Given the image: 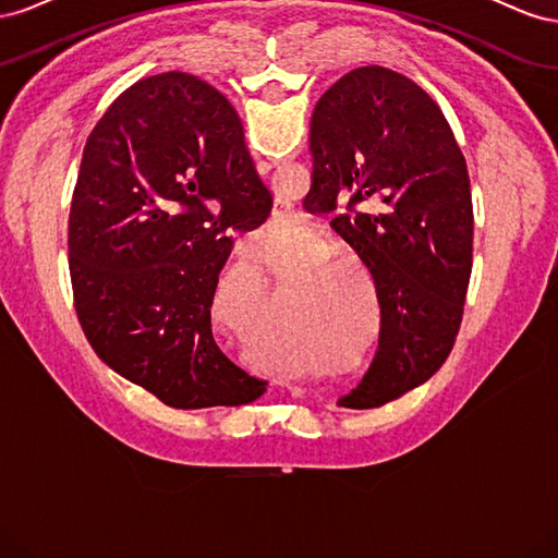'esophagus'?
Segmentation results:
<instances>
[{"label": "esophagus", "mask_w": 558, "mask_h": 558, "mask_svg": "<svg viewBox=\"0 0 558 558\" xmlns=\"http://www.w3.org/2000/svg\"><path fill=\"white\" fill-rule=\"evenodd\" d=\"M256 170H258V174H267V172H269V162H265V160H258ZM293 393H298V388H293Z\"/></svg>", "instance_id": "esophagus-1"}]
</instances>
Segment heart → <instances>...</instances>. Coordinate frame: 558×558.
<instances>
[{"instance_id":"b5f03b06","label":"heart","mask_w":558,"mask_h":558,"mask_svg":"<svg viewBox=\"0 0 558 558\" xmlns=\"http://www.w3.org/2000/svg\"><path fill=\"white\" fill-rule=\"evenodd\" d=\"M277 232H279V230H275L272 226L265 223V226L260 228V232H258V238H260V240H275V234H277ZM251 281H253V286H256V289H260L265 279H263V275H260V272H256V275H253V279H251Z\"/></svg>"}]
</instances>
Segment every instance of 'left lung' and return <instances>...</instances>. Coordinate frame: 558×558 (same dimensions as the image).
<instances>
[{"mask_svg": "<svg viewBox=\"0 0 558 558\" xmlns=\"http://www.w3.org/2000/svg\"><path fill=\"white\" fill-rule=\"evenodd\" d=\"M312 211L359 253L377 286L379 349L342 408H381L442 367L472 269L465 158L442 109L408 76L359 66L312 113Z\"/></svg>", "mask_w": 558, "mask_h": 558, "instance_id": "1", "label": "left lung"}]
</instances>
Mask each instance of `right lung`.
I'll list each match as a JSON object with an SVG mask.
<instances>
[{
	"mask_svg": "<svg viewBox=\"0 0 558 558\" xmlns=\"http://www.w3.org/2000/svg\"><path fill=\"white\" fill-rule=\"evenodd\" d=\"M272 209L238 111L183 72L142 78L99 118L70 211L78 324L113 373L177 410L240 408L265 381L211 335L232 232Z\"/></svg>",
	"mask_w": 558,
	"mask_h": 558,
	"instance_id": "add662e5",
	"label": "right lung"
}]
</instances>
